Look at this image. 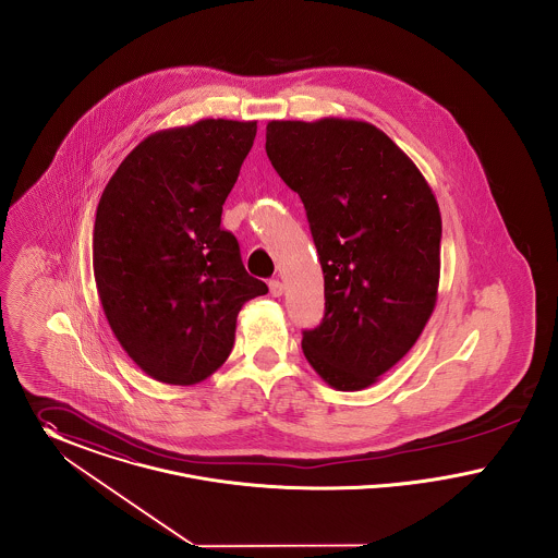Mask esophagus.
I'll return each mask as SVG.
<instances>
[{
	"label": "esophagus",
	"mask_w": 558,
	"mask_h": 558,
	"mask_svg": "<svg viewBox=\"0 0 558 558\" xmlns=\"http://www.w3.org/2000/svg\"><path fill=\"white\" fill-rule=\"evenodd\" d=\"M268 288H270V293H272V295H275V298H279V295H283V290H286V288H283V283H281V281H279V279H272V281H270V283H268Z\"/></svg>",
	"instance_id": "obj_1"
}]
</instances>
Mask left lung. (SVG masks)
Instances as JSON below:
<instances>
[{
  "label": "left lung",
  "mask_w": 558,
  "mask_h": 558,
  "mask_svg": "<svg viewBox=\"0 0 558 558\" xmlns=\"http://www.w3.org/2000/svg\"><path fill=\"white\" fill-rule=\"evenodd\" d=\"M266 155L306 209L325 315L302 351L336 390L397 365L430 319L440 275L439 204L410 157L367 121H268Z\"/></svg>",
  "instance_id": "left-lung-1"
}]
</instances>
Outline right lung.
Masks as SVG:
<instances>
[{
  "instance_id": "add662e5",
  "label": "right lung",
  "mask_w": 558,
  "mask_h": 558,
  "mask_svg": "<svg viewBox=\"0 0 558 558\" xmlns=\"http://www.w3.org/2000/svg\"><path fill=\"white\" fill-rule=\"evenodd\" d=\"M256 130V121L202 119L155 132L102 191L96 288L119 344L153 380H206L233 351L241 306L268 292L220 227Z\"/></svg>"
}]
</instances>
